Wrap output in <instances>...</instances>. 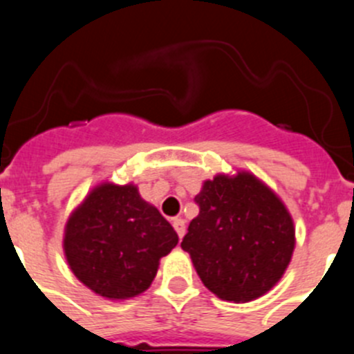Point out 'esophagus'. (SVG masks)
Returning <instances> with one entry per match:
<instances>
[{
	"mask_svg": "<svg viewBox=\"0 0 354 354\" xmlns=\"http://www.w3.org/2000/svg\"><path fill=\"white\" fill-rule=\"evenodd\" d=\"M173 226L176 230L178 236L183 238L185 236V231H187V226H185V221L183 219H173Z\"/></svg>",
	"mask_w": 354,
	"mask_h": 354,
	"instance_id": "1",
	"label": "esophagus"
}]
</instances>
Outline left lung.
I'll return each mask as SVG.
<instances>
[{
    "instance_id": "left-lung-1",
    "label": "left lung",
    "mask_w": 354,
    "mask_h": 354,
    "mask_svg": "<svg viewBox=\"0 0 354 354\" xmlns=\"http://www.w3.org/2000/svg\"><path fill=\"white\" fill-rule=\"evenodd\" d=\"M195 202L200 212L181 248L203 286L233 303H248L276 286L296 245L292 217L276 192L238 171L203 181Z\"/></svg>"
}]
</instances>
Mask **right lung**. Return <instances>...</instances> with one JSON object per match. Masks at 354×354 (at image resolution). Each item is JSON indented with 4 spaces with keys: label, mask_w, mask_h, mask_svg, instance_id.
I'll list each match as a JSON object with an SVG mask.
<instances>
[{
    "label": "right lung",
    "mask_w": 354,
    "mask_h": 354,
    "mask_svg": "<svg viewBox=\"0 0 354 354\" xmlns=\"http://www.w3.org/2000/svg\"><path fill=\"white\" fill-rule=\"evenodd\" d=\"M178 234L137 185H97L70 214L63 250L71 272L102 298L130 299L151 288Z\"/></svg>",
    "instance_id": "obj_1"
}]
</instances>
